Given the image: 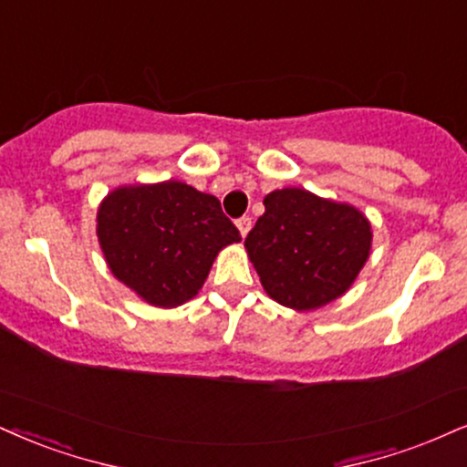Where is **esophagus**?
I'll use <instances>...</instances> for the list:
<instances>
[{
  "label": "esophagus",
  "instance_id": "34e87169",
  "mask_svg": "<svg viewBox=\"0 0 467 467\" xmlns=\"http://www.w3.org/2000/svg\"><path fill=\"white\" fill-rule=\"evenodd\" d=\"M235 227H238L240 235H243V238H246V234L251 232V218H249V216L238 218V221H235Z\"/></svg>",
  "mask_w": 467,
  "mask_h": 467
}]
</instances>
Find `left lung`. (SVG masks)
<instances>
[{
    "label": "left lung",
    "mask_w": 467,
    "mask_h": 467,
    "mask_svg": "<svg viewBox=\"0 0 467 467\" xmlns=\"http://www.w3.org/2000/svg\"><path fill=\"white\" fill-rule=\"evenodd\" d=\"M244 240L266 295L312 312L344 296L372 251V224L350 203L305 188L273 190Z\"/></svg>",
    "instance_id": "8db88e82"
}]
</instances>
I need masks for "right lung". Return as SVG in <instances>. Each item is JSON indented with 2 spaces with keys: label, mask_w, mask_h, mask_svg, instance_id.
Here are the masks:
<instances>
[{
  "label": "right lung",
  "mask_w": 467,
  "mask_h": 467,
  "mask_svg": "<svg viewBox=\"0 0 467 467\" xmlns=\"http://www.w3.org/2000/svg\"><path fill=\"white\" fill-rule=\"evenodd\" d=\"M97 240L120 284L169 309L197 296L218 253L243 238L214 194L169 180L108 192L97 210Z\"/></svg>",
  "instance_id": "right-lung-1"
}]
</instances>
